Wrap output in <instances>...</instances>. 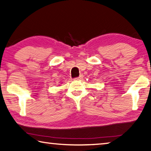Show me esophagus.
Masks as SVG:
<instances>
[{
    "instance_id": "34e87169",
    "label": "esophagus",
    "mask_w": 151,
    "mask_h": 151,
    "mask_svg": "<svg viewBox=\"0 0 151 151\" xmlns=\"http://www.w3.org/2000/svg\"><path fill=\"white\" fill-rule=\"evenodd\" d=\"M83 75H81L80 76H78V77H76V78H75V80H79V79L83 78Z\"/></svg>"
}]
</instances>
